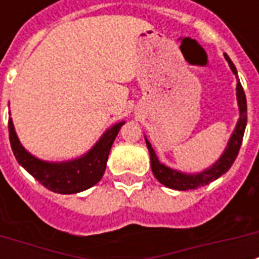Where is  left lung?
Here are the masks:
<instances>
[{
	"mask_svg": "<svg viewBox=\"0 0 259 259\" xmlns=\"http://www.w3.org/2000/svg\"><path fill=\"white\" fill-rule=\"evenodd\" d=\"M225 58H226V61L230 65L232 72L234 74H237L236 66H234L233 62L230 61V58L226 54H225ZM237 101H239L240 108V119L239 122H237L236 129H234L233 135H232L230 140H229L226 150H225L222 157L219 158V161L215 165H212L211 168L201 172V174L185 175L180 174L178 170L168 168V166H165V165H162L158 161L151 144L148 141H146L148 151H150V158H151L152 174L157 178L159 183H162L163 186H166L169 189H175V190H194V189H198V187H202V186L211 183V182L217 180L218 178H221L223 174L228 172L230 166L236 161V157L239 155L243 136H244L245 124H247V100H245L244 90H243V87L240 84V81H237Z\"/></svg>",
	"mask_w": 259,
	"mask_h": 259,
	"instance_id": "8db88e82",
	"label": "left lung"
}]
</instances>
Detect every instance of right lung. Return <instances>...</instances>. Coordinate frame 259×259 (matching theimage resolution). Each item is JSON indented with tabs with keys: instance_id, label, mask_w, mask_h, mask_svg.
Listing matches in <instances>:
<instances>
[{
	"instance_id": "1",
	"label": "right lung",
	"mask_w": 259,
	"mask_h": 259,
	"mask_svg": "<svg viewBox=\"0 0 259 259\" xmlns=\"http://www.w3.org/2000/svg\"><path fill=\"white\" fill-rule=\"evenodd\" d=\"M123 123L124 122H120L112 126L85 155L69 162H44L30 155L20 144L19 139L15 133L12 119L8 120L9 141L16 161L38 183H41L44 187L54 193L74 194L90 189L91 186L97 185L101 180L107 168L108 155L113 140Z\"/></svg>"
}]
</instances>
